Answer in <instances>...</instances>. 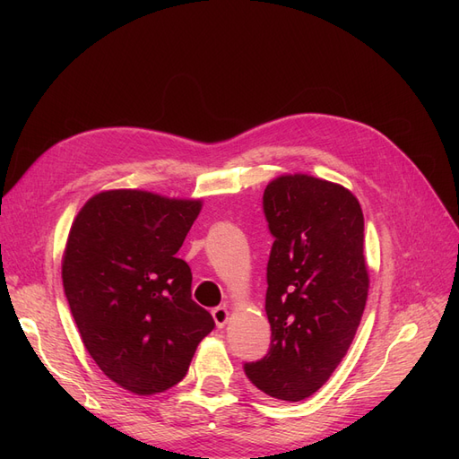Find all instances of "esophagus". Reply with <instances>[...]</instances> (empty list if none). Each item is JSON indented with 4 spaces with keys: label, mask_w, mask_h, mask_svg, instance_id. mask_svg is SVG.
<instances>
[{
    "label": "esophagus",
    "mask_w": 459,
    "mask_h": 459,
    "mask_svg": "<svg viewBox=\"0 0 459 459\" xmlns=\"http://www.w3.org/2000/svg\"><path fill=\"white\" fill-rule=\"evenodd\" d=\"M212 317H214V322H216L218 327H224L228 324V319H230V312H228L226 307H218V308L212 310Z\"/></svg>",
    "instance_id": "34e87169"
}]
</instances>
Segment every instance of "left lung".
Here are the masks:
<instances>
[{
	"mask_svg": "<svg viewBox=\"0 0 459 459\" xmlns=\"http://www.w3.org/2000/svg\"><path fill=\"white\" fill-rule=\"evenodd\" d=\"M262 206L273 235L272 342L245 373L264 394L300 402L337 369L362 319L369 289L364 214L349 189L307 174L275 178Z\"/></svg>",
	"mask_w": 459,
	"mask_h": 459,
	"instance_id": "obj_1",
	"label": "left lung"
}]
</instances>
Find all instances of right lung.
Masks as SVG:
<instances>
[{
    "mask_svg": "<svg viewBox=\"0 0 459 459\" xmlns=\"http://www.w3.org/2000/svg\"><path fill=\"white\" fill-rule=\"evenodd\" d=\"M201 201L140 189L93 195L73 221L63 287L82 342L110 381L157 394L186 377L214 319L176 258Z\"/></svg>",
    "mask_w": 459,
    "mask_h": 459,
    "instance_id": "1",
    "label": "right lung"
}]
</instances>
